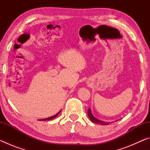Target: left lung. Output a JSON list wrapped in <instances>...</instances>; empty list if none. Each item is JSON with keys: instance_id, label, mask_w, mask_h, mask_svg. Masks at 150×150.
<instances>
[{"instance_id": "left-lung-1", "label": "left lung", "mask_w": 150, "mask_h": 150, "mask_svg": "<svg viewBox=\"0 0 150 150\" xmlns=\"http://www.w3.org/2000/svg\"><path fill=\"white\" fill-rule=\"evenodd\" d=\"M88 117H89L90 120L94 123L101 124V125H108V124H109V122H106L99 120H98V119H96V118L94 117V116L92 115V112H91V110L90 108H88Z\"/></svg>"}]
</instances>
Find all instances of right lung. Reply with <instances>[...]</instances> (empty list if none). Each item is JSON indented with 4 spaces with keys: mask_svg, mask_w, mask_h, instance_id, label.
<instances>
[{
    "mask_svg": "<svg viewBox=\"0 0 150 150\" xmlns=\"http://www.w3.org/2000/svg\"><path fill=\"white\" fill-rule=\"evenodd\" d=\"M61 112V110L58 113H57L56 115H54V116H51V117H49V118H44V119H42V120H52V119H54V118H55L56 117V116L59 115V112Z\"/></svg>",
    "mask_w": 150,
    "mask_h": 150,
    "instance_id": "right-lung-1",
    "label": "right lung"
}]
</instances>
